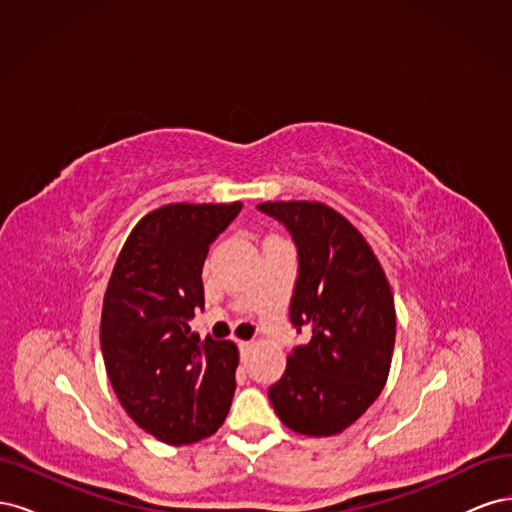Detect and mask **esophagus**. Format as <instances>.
<instances>
[{
  "mask_svg": "<svg viewBox=\"0 0 512 512\" xmlns=\"http://www.w3.org/2000/svg\"><path fill=\"white\" fill-rule=\"evenodd\" d=\"M254 348V342H250V339H247V342H239V350H241V361H245L247 359V354H250V350Z\"/></svg>",
  "mask_w": 512,
  "mask_h": 512,
  "instance_id": "34e87169",
  "label": "esophagus"
}]
</instances>
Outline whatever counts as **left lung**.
<instances>
[{"instance_id":"obj_1","label":"left lung","mask_w":512,"mask_h":512,"mask_svg":"<svg viewBox=\"0 0 512 512\" xmlns=\"http://www.w3.org/2000/svg\"><path fill=\"white\" fill-rule=\"evenodd\" d=\"M260 211L297 243L299 280L290 322L309 327L269 389L280 421L309 438L337 436L367 412L389 378L395 348L393 290L378 256L342 213L318 200H273Z\"/></svg>"}]
</instances>
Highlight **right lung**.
Here are the masks:
<instances>
[{
    "mask_svg": "<svg viewBox=\"0 0 512 512\" xmlns=\"http://www.w3.org/2000/svg\"><path fill=\"white\" fill-rule=\"evenodd\" d=\"M241 203H173L149 211L123 243L102 305L108 380L132 421L160 442L203 440L226 421L237 344L200 337L188 320L205 305L209 243Z\"/></svg>",
    "mask_w": 512,
    "mask_h": 512,
    "instance_id": "1",
    "label": "right lung"
}]
</instances>
